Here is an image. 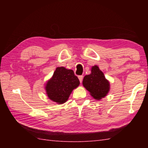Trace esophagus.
I'll list each match as a JSON object with an SVG mask.
<instances>
[{
    "mask_svg": "<svg viewBox=\"0 0 148 148\" xmlns=\"http://www.w3.org/2000/svg\"><path fill=\"white\" fill-rule=\"evenodd\" d=\"M83 76H78V78H79V82H80V83H82V81H83Z\"/></svg>",
    "mask_w": 148,
    "mask_h": 148,
    "instance_id": "esophagus-1",
    "label": "esophagus"
}]
</instances>
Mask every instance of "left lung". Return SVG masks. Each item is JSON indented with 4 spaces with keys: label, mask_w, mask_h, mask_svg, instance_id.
I'll return each mask as SVG.
<instances>
[{
    "label": "left lung",
    "mask_w": 148,
    "mask_h": 148,
    "mask_svg": "<svg viewBox=\"0 0 148 148\" xmlns=\"http://www.w3.org/2000/svg\"><path fill=\"white\" fill-rule=\"evenodd\" d=\"M82 84L92 98L97 101L104 98L110 89L109 81L97 65L91 67V74L84 76Z\"/></svg>",
    "instance_id": "left-lung-1"
}]
</instances>
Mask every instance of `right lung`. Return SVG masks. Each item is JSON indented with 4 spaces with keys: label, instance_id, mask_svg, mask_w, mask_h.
I'll return each mask as SVG.
<instances>
[{
    "label": "right lung",
    "instance_id": "obj_1",
    "mask_svg": "<svg viewBox=\"0 0 148 148\" xmlns=\"http://www.w3.org/2000/svg\"><path fill=\"white\" fill-rule=\"evenodd\" d=\"M79 85L77 77L72 70L63 66L57 67L53 76L45 85L47 96L58 104L66 102L71 92Z\"/></svg>",
    "mask_w": 148,
    "mask_h": 148
}]
</instances>
